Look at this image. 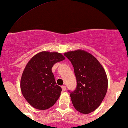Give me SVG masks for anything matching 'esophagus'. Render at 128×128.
Wrapping results in <instances>:
<instances>
[{
	"instance_id": "1",
	"label": "esophagus",
	"mask_w": 128,
	"mask_h": 128,
	"mask_svg": "<svg viewBox=\"0 0 128 128\" xmlns=\"http://www.w3.org/2000/svg\"><path fill=\"white\" fill-rule=\"evenodd\" d=\"M62 90L63 91H65L66 90V86H62Z\"/></svg>"
}]
</instances>
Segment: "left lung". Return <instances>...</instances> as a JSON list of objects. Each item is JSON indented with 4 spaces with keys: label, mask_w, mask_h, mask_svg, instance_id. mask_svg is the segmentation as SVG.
<instances>
[{
    "label": "left lung",
    "mask_w": 128,
    "mask_h": 128,
    "mask_svg": "<svg viewBox=\"0 0 128 128\" xmlns=\"http://www.w3.org/2000/svg\"><path fill=\"white\" fill-rule=\"evenodd\" d=\"M64 56L73 66L77 80L75 90H68L72 104L80 113H91L100 106L106 94V73L98 60L85 50L68 52Z\"/></svg>",
    "instance_id": "1"
}]
</instances>
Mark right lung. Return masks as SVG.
<instances>
[{"label": "right lung", "mask_w": 128, "mask_h": 128, "mask_svg": "<svg viewBox=\"0 0 128 128\" xmlns=\"http://www.w3.org/2000/svg\"><path fill=\"white\" fill-rule=\"evenodd\" d=\"M64 60L60 53L44 51L34 56L27 64L20 79V89L34 108L48 109L58 99L62 90L56 84L52 68Z\"/></svg>", "instance_id": "obj_1"}]
</instances>
